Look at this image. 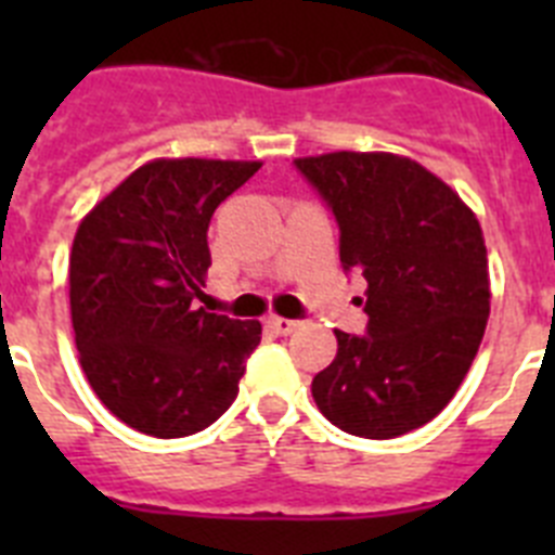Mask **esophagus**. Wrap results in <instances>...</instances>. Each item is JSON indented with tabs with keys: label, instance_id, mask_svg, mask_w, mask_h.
<instances>
[{
	"label": "esophagus",
	"instance_id": "esophagus-1",
	"mask_svg": "<svg viewBox=\"0 0 555 555\" xmlns=\"http://www.w3.org/2000/svg\"><path fill=\"white\" fill-rule=\"evenodd\" d=\"M267 325L272 327L274 333H281V336H288V333L300 331L302 322H297V320H283V317H269Z\"/></svg>",
	"mask_w": 555,
	"mask_h": 555
}]
</instances>
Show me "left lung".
Wrapping results in <instances>:
<instances>
[{"mask_svg":"<svg viewBox=\"0 0 555 555\" xmlns=\"http://www.w3.org/2000/svg\"><path fill=\"white\" fill-rule=\"evenodd\" d=\"M336 214L338 255L366 281V336L336 331L313 403L336 428L395 439L430 423L473 366L489 320L483 230L464 199L395 152L294 160Z\"/></svg>","mask_w":555,"mask_h":555,"instance_id":"left-lung-1","label":"left lung"}]
</instances>
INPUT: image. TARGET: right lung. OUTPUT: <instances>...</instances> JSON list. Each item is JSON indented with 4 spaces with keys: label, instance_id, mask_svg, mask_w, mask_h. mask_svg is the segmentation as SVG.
<instances>
[{
    "label": "right lung",
    "instance_id": "obj_1",
    "mask_svg": "<svg viewBox=\"0 0 555 555\" xmlns=\"http://www.w3.org/2000/svg\"><path fill=\"white\" fill-rule=\"evenodd\" d=\"M261 160L155 158L82 217L68 255L80 366L102 405L158 439L217 423L238 395L261 322L205 308L208 224Z\"/></svg>",
    "mask_w": 555,
    "mask_h": 555
}]
</instances>
